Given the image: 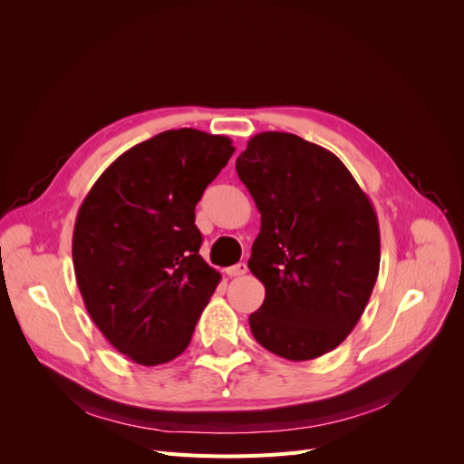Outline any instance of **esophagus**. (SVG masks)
Listing matches in <instances>:
<instances>
[{"label":"esophagus","instance_id":"obj_1","mask_svg":"<svg viewBox=\"0 0 464 464\" xmlns=\"http://www.w3.org/2000/svg\"><path fill=\"white\" fill-rule=\"evenodd\" d=\"M247 273V265L246 263H237V265H232L227 269V275L230 278H236V276H244Z\"/></svg>","mask_w":464,"mask_h":464}]
</instances>
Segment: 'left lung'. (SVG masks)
<instances>
[{"instance_id":"left-lung-1","label":"left lung","mask_w":464,"mask_h":464,"mask_svg":"<svg viewBox=\"0 0 464 464\" xmlns=\"http://www.w3.org/2000/svg\"><path fill=\"white\" fill-rule=\"evenodd\" d=\"M261 213L249 271L265 302L249 329L292 362L331 353L356 327L379 275L375 208L339 157L305 139L263 131L236 160Z\"/></svg>"}]
</instances>
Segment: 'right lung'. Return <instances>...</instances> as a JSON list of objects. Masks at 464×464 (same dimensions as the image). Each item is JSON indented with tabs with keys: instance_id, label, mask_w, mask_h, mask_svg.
I'll return each instance as SVG.
<instances>
[{
	"instance_id": "right-lung-1",
	"label": "right lung",
	"mask_w": 464,
	"mask_h": 464,
	"mask_svg": "<svg viewBox=\"0 0 464 464\" xmlns=\"http://www.w3.org/2000/svg\"><path fill=\"white\" fill-rule=\"evenodd\" d=\"M234 152L224 135L170 130L125 150L82 199L73 266L118 353L159 366L188 348L220 273L199 256L195 205Z\"/></svg>"
}]
</instances>
